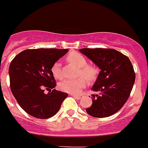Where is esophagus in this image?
Returning a JSON list of instances; mask_svg holds the SVG:
<instances>
[{"mask_svg":"<svg viewBox=\"0 0 148 148\" xmlns=\"http://www.w3.org/2000/svg\"><path fill=\"white\" fill-rule=\"evenodd\" d=\"M71 95V96H73L74 98L77 99V100H81V99L82 98V97H81V96H80V95Z\"/></svg>","mask_w":148,"mask_h":148,"instance_id":"1","label":"esophagus"}]
</instances>
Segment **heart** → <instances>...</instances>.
Here are the masks:
<instances>
[{
    "label": "heart",
    "mask_w": 148,
    "mask_h": 148,
    "mask_svg": "<svg viewBox=\"0 0 148 148\" xmlns=\"http://www.w3.org/2000/svg\"><path fill=\"white\" fill-rule=\"evenodd\" d=\"M66 59L70 64L78 67L77 76H83L89 82H93L96 80L99 74L98 68L96 65L87 64V59L81 53L71 52ZM51 72L56 79L62 78L63 74L60 62H55L52 65ZM84 78L78 77L74 80H64L59 84V88L64 92L77 95L87 86V82Z\"/></svg>",
    "instance_id": "obj_1"
}]
</instances>
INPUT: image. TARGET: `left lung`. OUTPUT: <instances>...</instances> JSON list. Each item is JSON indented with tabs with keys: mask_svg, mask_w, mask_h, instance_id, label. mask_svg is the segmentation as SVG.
Wrapping results in <instances>:
<instances>
[{
	"mask_svg": "<svg viewBox=\"0 0 148 148\" xmlns=\"http://www.w3.org/2000/svg\"><path fill=\"white\" fill-rule=\"evenodd\" d=\"M87 56L101 69L91 90L92 105L86 109L95 117H106L117 113L124 105L135 81V73L129 58L110 48H82Z\"/></svg>",
	"mask_w": 148,
	"mask_h": 148,
	"instance_id": "8db88e82",
	"label": "left lung"
}]
</instances>
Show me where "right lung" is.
<instances>
[{
    "label": "right lung",
    "mask_w": 148,
    "mask_h": 148,
    "mask_svg": "<svg viewBox=\"0 0 148 148\" xmlns=\"http://www.w3.org/2000/svg\"><path fill=\"white\" fill-rule=\"evenodd\" d=\"M67 49H28L18 53L9 67L10 90L17 103L28 114L46 119L55 115L67 94L55 88L52 65ZM49 90L45 94L44 89Z\"/></svg>",
    "instance_id": "obj_1"
}]
</instances>
